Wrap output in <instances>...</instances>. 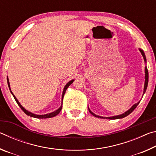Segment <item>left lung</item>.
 Returning a JSON list of instances; mask_svg holds the SVG:
<instances>
[{"mask_svg":"<svg viewBox=\"0 0 156 156\" xmlns=\"http://www.w3.org/2000/svg\"><path fill=\"white\" fill-rule=\"evenodd\" d=\"M140 51L141 54L142 55V56H143L144 58V60L145 62H146L147 60H146V57H145V55H144V51H142V49H139ZM148 82H149V72H148V70H147V67H145V82H144V91H143V94H144L145 91H146L147 90V85H148ZM140 103V102H138V103H136L135 105H133V106H132L130 109H129L128 111H126V112H125L124 113H122V114L121 115H115V116H112V117H102V116H100V115H97L95 114V113H94L92 112H91V110L89 109V112H90L92 115H93L94 116H95V117L96 118H107V119H110V120H115V119H120V118H125L126 117V116H127L128 115L130 114V113L133 112V111L136 109V107L138 106V104Z\"/></svg>","mask_w":156,"mask_h":156,"instance_id":"1","label":"left lung"}]
</instances>
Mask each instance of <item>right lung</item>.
<instances>
[{
    "label": "right lung",
    "mask_w": 156,
    "mask_h": 156,
    "mask_svg": "<svg viewBox=\"0 0 156 156\" xmlns=\"http://www.w3.org/2000/svg\"><path fill=\"white\" fill-rule=\"evenodd\" d=\"M7 84H8V87H9V90H10V91H11V93H12V94L13 95V96H14V99H15V100H16V102H17V104L18 105V106H19V107H20V109H22V110L23 111V112H24V113H25L26 114H27V115H30V116H31V117H34V118H42V119H43V118H49L54 117V116L57 115L58 114V113L60 112V111H61V109H62V100H63V97H64V95H65V91H66V90H67V89L68 88V87L69 86L70 84L73 83V80H72L71 81L69 82V83L65 85L64 89H63V92H62V105H61V106H60V107L58 109H57L56 111H55V112H54L47 113V114H44V115H36V114H34V113H31L30 112H28L27 110H26V109H25V108L23 107L22 106V105H20V103L19 102H18V100H17L16 98L15 97L14 94H13L12 91H11V89H10V84H9V82L8 77H7Z\"/></svg>",
    "instance_id": "1"
}]
</instances>
